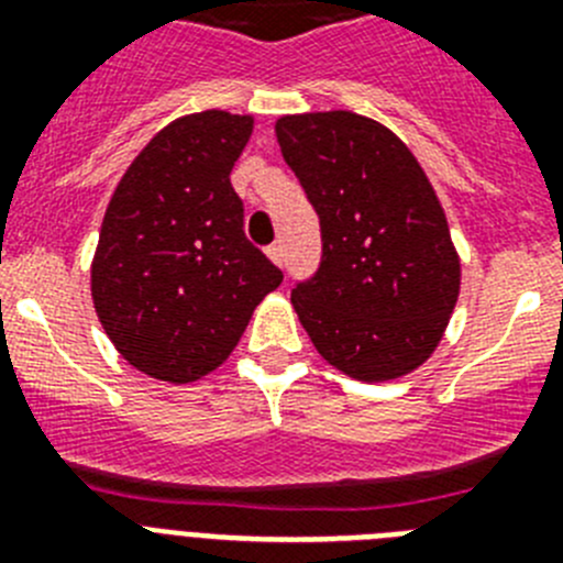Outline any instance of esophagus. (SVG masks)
Returning a JSON list of instances; mask_svg holds the SVG:
<instances>
[{
	"label": "esophagus",
	"instance_id": "esophagus-1",
	"mask_svg": "<svg viewBox=\"0 0 563 563\" xmlns=\"http://www.w3.org/2000/svg\"><path fill=\"white\" fill-rule=\"evenodd\" d=\"M267 256H271L273 265L285 267V251H282V245H271V247H267Z\"/></svg>",
	"mask_w": 563,
	"mask_h": 563
}]
</instances>
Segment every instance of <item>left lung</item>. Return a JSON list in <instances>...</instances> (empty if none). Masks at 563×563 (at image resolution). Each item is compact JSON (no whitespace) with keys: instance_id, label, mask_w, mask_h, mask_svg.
Wrapping results in <instances>:
<instances>
[{"instance_id":"left-lung-1","label":"left lung","mask_w":563,"mask_h":563,"mask_svg":"<svg viewBox=\"0 0 563 563\" xmlns=\"http://www.w3.org/2000/svg\"><path fill=\"white\" fill-rule=\"evenodd\" d=\"M276 141L321 220V267L292 290L318 355L380 383L429 361L460 298V253L411 148L346 109L285 114Z\"/></svg>"}]
</instances>
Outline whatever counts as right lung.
I'll return each instance as SVG.
<instances>
[{"instance_id":"add662e5","label":"right lung","mask_w":563,"mask_h":563,"mask_svg":"<svg viewBox=\"0 0 563 563\" xmlns=\"http://www.w3.org/2000/svg\"><path fill=\"white\" fill-rule=\"evenodd\" d=\"M253 114H183L114 188L92 256V305L123 361L194 383L231 355L282 271L242 231L231 168Z\"/></svg>"}]
</instances>
